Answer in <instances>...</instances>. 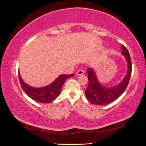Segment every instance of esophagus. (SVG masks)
<instances>
[{
  "label": "esophagus",
  "mask_w": 146,
  "mask_h": 146,
  "mask_svg": "<svg viewBox=\"0 0 146 146\" xmlns=\"http://www.w3.org/2000/svg\"><path fill=\"white\" fill-rule=\"evenodd\" d=\"M84 73H85V71L83 70V69H80V70L77 71V72L76 74H77V75H83Z\"/></svg>",
  "instance_id": "obj_1"
}]
</instances>
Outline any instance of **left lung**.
Returning <instances> with one entry per match:
<instances>
[{
  "mask_svg": "<svg viewBox=\"0 0 146 146\" xmlns=\"http://www.w3.org/2000/svg\"><path fill=\"white\" fill-rule=\"evenodd\" d=\"M122 55L127 62V71L124 79L118 85L112 87H104L98 80V77L93 68L87 70L89 79V85L85 91L87 99L92 104L96 105H106L117 99L124 93L130 81L132 74V62L128 50L121 44Z\"/></svg>",
  "mask_w": 146,
  "mask_h": 146,
  "instance_id": "obj_1",
  "label": "left lung"
}]
</instances>
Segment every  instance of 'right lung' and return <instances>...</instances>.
Returning a JSON list of instances; mask_svg holds the SVG:
<instances>
[{"mask_svg":"<svg viewBox=\"0 0 146 146\" xmlns=\"http://www.w3.org/2000/svg\"><path fill=\"white\" fill-rule=\"evenodd\" d=\"M74 74L71 75H60L55 81L50 85L43 87H34L26 84L22 79L19 73V80L22 89L25 93L35 101L42 103H49L54 100L61 93V88L65 81L69 78L72 77Z\"/></svg>","mask_w":146,"mask_h":146,"instance_id":"right-lung-1","label":"right lung"}]
</instances>
